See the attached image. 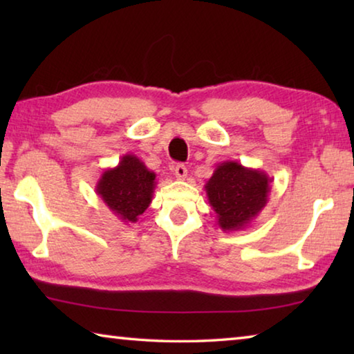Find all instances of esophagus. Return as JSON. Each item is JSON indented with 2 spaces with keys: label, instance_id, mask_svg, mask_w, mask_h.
<instances>
[{
  "label": "esophagus",
  "instance_id": "34e87169",
  "mask_svg": "<svg viewBox=\"0 0 354 354\" xmlns=\"http://www.w3.org/2000/svg\"><path fill=\"white\" fill-rule=\"evenodd\" d=\"M175 176L178 179H185V178H187V167H185L184 164H178L175 167Z\"/></svg>",
  "mask_w": 354,
  "mask_h": 354
}]
</instances>
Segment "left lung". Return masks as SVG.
Masks as SVG:
<instances>
[{"mask_svg":"<svg viewBox=\"0 0 354 354\" xmlns=\"http://www.w3.org/2000/svg\"><path fill=\"white\" fill-rule=\"evenodd\" d=\"M270 183L266 171L248 169L237 160L218 164L205 185L218 227L225 232L245 230L266 207Z\"/></svg>","mask_w":354,"mask_h":354,"instance_id":"left-lung-1","label":"left lung"}]
</instances>
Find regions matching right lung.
<instances>
[{
	"label": "right lung",
	"instance_id": "1",
	"mask_svg": "<svg viewBox=\"0 0 354 354\" xmlns=\"http://www.w3.org/2000/svg\"><path fill=\"white\" fill-rule=\"evenodd\" d=\"M154 189L156 173L131 153L124 154L117 167L104 170L95 185L97 195L124 225L136 223L147 211Z\"/></svg>",
	"mask_w": 354,
	"mask_h": 354
}]
</instances>
